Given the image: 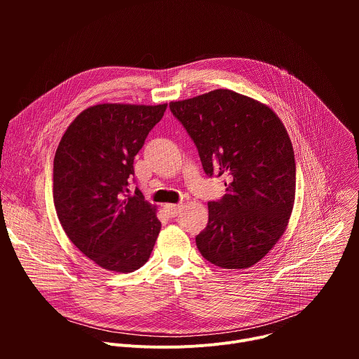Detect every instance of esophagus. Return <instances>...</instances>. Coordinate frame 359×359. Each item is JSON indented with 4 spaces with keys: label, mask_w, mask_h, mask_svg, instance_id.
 Masks as SVG:
<instances>
[{
    "label": "esophagus",
    "mask_w": 359,
    "mask_h": 359,
    "mask_svg": "<svg viewBox=\"0 0 359 359\" xmlns=\"http://www.w3.org/2000/svg\"><path fill=\"white\" fill-rule=\"evenodd\" d=\"M180 209H182L180 204H165V212L170 217H176L180 213Z\"/></svg>",
    "instance_id": "34e87169"
}]
</instances>
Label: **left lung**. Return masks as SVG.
I'll return each instance as SVG.
<instances>
[{"instance_id": "left-lung-1", "label": "left lung", "mask_w": 359, "mask_h": 359, "mask_svg": "<svg viewBox=\"0 0 359 359\" xmlns=\"http://www.w3.org/2000/svg\"><path fill=\"white\" fill-rule=\"evenodd\" d=\"M193 139L204 172L230 177L210 201L197 237L212 264L241 270L259 263L284 234L295 198V159L285 126L266 104L215 89L169 104Z\"/></svg>"}]
</instances>
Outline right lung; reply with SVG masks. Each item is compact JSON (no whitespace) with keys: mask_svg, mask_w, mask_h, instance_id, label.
<instances>
[{"mask_svg":"<svg viewBox=\"0 0 359 359\" xmlns=\"http://www.w3.org/2000/svg\"><path fill=\"white\" fill-rule=\"evenodd\" d=\"M168 104H99L65 130L54 159V204L68 238L99 267L132 273L161 231L156 206L129 193L133 159Z\"/></svg>","mask_w":359,"mask_h":359,"instance_id":"obj_1","label":"right lung"}]
</instances>
